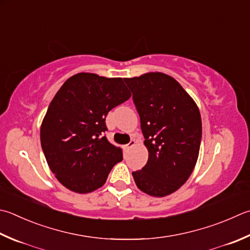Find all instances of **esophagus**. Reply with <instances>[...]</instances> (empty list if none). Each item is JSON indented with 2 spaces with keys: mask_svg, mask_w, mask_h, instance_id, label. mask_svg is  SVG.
Returning <instances> with one entry per match:
<instances>
[{
  "mask_svg": "<svg viewBox=\"0 0 250 250\" xmlns=\"http://www.w3.org/2000/svg\"><path fill=\"white\" fill-rule=\"evenodd\" d=\"M135 145H136V141H135L134 139H131L128 144H127V145H125V146H124V149L126 150V151H128V150H129L130 148H133Z\"/></svg>",
  "mask_w": 250,
  "mask_h": 250,
  "instance_id": "esophagus-1",
  "label": "esophagus"
}]
</instances>
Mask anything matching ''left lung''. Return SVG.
<instances>
[{
  "instance_id": "left-lung-1",
  "label": "left lung",
  "mask_w": 250,
  "mask_h": 250,
  "mask_svg": "<svg viewBox=\"0 0 250 250\" xmlns=\"http://www.w3.org/2000/svg\"><path fill=\"white\" fill-rule=\"evenodd\" d=\"M133 92L149 157L133 172L136 185L152 197L173 194L195 168L201 141V116L192 98L167 74L124 78Z\"/></svg>"
}]
</instances>
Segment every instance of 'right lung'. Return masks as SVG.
Returning a JSON list of instances; mask_svg holds the SVG:
<instances>
[{"instance_id": "right-lung-1", "label": "right lung", "mask_w": 250, "mask_h": 250, "mask_svg": "<svg viewBox=\"0 0 250 250\" xmlns=\"http://www.w3.org/2000/svg\"><path fill=\"white\" fill-rule=\"evenodd\" d=\"M123 78L92 73L69 77L51 101L40 128L48 166L67 189L88 194L104 185L112 167L123 160L109 143L105 117L130 98Z\"/></svg>"}]
</instances>
